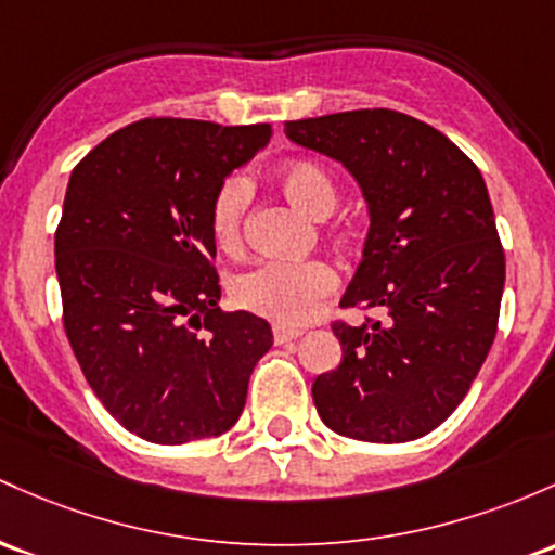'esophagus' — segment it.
<instances>
[{"label":"esophagus","mask_w":555,"mask_h":555,"mask_svg":"<svg viewBox=\"0 0 555 555\" xmlns=\"http://www.w3.org/2000/svg\"><path fill=\"white\" fill-rule=\"evenodd\" d=\"M297 337H300V332H292V328H282V326H276V328H273V343H276V345H287V343H295Z\"/></svg>","instance_id":"obj_1"}]
</instances>
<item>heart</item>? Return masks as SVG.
Returning <instances> with one entry per match:
<instances>
[{"label":"heart","instance_id":"obj_1","mask_svg":"<svg viewBox=\"0 0 555 555\" xmlns=\"http://www.w3.org/2000/svg\"><path fill=\"white\" fill-rule=\"evenodd\" d=\"M276 184L295 208L315 221H324L337 208V181L315 160L284 163L276 170ZM247 208V179L229 176L216 189L210 203V234L223 253H236L242 247ZM334 289H337V273L324 260H306V263L266 260L231 279V300L236 308L284 328H297L313 321Z\"/></svg>","mask_w":555,"mask_h":555}]
</instances>
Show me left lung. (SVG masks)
Segmentation results:
<instances>
[{
  "label": "left lung",
  "mask_w": 555,
  "mask_h": 555,
  "mask_svg": "<svg viewBox=\"0 0 555 555\" xmlns=\"http://www.w3.org/2000/svg\"><path fill=\"white\" fill-rule=\"evenodd\" d=\"M284 133L361 186L371 227L339 306L382 313L334 321L343 361L313 382L315 411L352 440L429 435L466 398L498 332L505 255L482 173L398 109L289 120Z\"/></svg>",
  "instance_id": "8db88e82"
}]
</instances>
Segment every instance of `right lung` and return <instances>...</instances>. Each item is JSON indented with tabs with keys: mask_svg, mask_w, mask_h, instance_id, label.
<instances>
[{
	"mask_svg": "<svg viewBox=\"0 0 555 555\" xmlns=\"http://www.w3.org/2000/svg\"><path fill=\"white\" fill-rule=\"evenodd\" d=\"M271 126L147 118L73 168L54 234L63 324L109 416L157 446L240 418L268 321L218 308L210 203Z\"/></svg>",
	"mask_w": 555,
	"mask_h": 555,
	"instance_id": "1",
	"label": "right lung"
}]
</instances>
